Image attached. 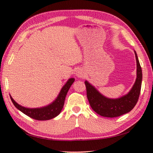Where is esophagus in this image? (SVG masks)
<instances>
[{"label":"esophagus","mask_w":153,"mask_h":153,"mask_svg":"<svg viewBox=\"0 0 153 153\" xmlns=\"http://www.w3.org/2000/svg\"><path fill=\"white\" fill-rule=\"evenodd\" d=\"M76 76L77 77H79V78H81V77H83L84 76V71H82V69H78L76 71Z\"/></svg>","instance_id":"esophagus-1"}]
</instances>
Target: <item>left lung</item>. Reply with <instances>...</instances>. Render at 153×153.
<instances>
[{"label": "left lung", "mask_w": 153, "mask_h": 153, "mask_svg": "<svg viewBox=\"0 0 153 153\" xmlns=\"http://www.w3.org/2000/svg\"><path fill=\"white\" fill-rule=\"evenodd\" d=\"M136 79L134 86L128 94L119 98H108L100 94L88 81H85L87 98L90 107L98 115L105 117H119L129 112L135 107L140 93L142 73L136 51Z\"/></svg>", "instance_id": "left-lung-1"}]
</instances>
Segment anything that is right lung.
Here are the masks:
<instances>
[{"instance_id":"obj_1","label":"right lung","mask_w":153,"mask_h":153,"mask_svg":"<svg viewBox=\"0 0 153 153\" xmlns=\"http://www.w3.org/2000/svg\"><path fill=\"white\" fill-rule=\"evenodd\" d=\"M74 78L69 79L68 81L66 82V84L61 88L56 99L51 104L46 106V107L35 108H26L17 104L13 100V98L11 97V95H10V98H11V101L13 103L15 107L20 111H22V113H24L25 115H27L28 117L36 120H49L56 117L61 112L67 92L69 91V89L70 88L71 86L74 82Z\"/></svg>"}]
</instances>
